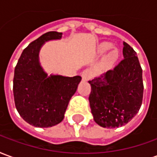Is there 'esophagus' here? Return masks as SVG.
Instances as JSON below:
<instances>
[{
    "mask_svg": "<svg viewBox=\"0 0 157 157\" xmlns=\"http://www.w3.org/2000/svg\"><path fill=\"white\" fill-rule=\"evenodd\" d=\"M82 77L84 81H89L92 78V72L91 70L86 69L85 71H83L82 73Z\"/></svg>",
    "mask_w": 157,
    "mask_h": 157,
    "instance_id": "esophagus-1",
    "label": "esophagus"
}]
</instances>
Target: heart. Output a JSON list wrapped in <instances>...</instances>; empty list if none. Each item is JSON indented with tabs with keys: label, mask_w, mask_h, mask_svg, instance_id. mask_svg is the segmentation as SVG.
Here are the masks:
<instances>
[{
	"label": "heart",
	"mask_w": 157,
	"mask_h": 157,
	"mask_svg": "<svg viewBox=\"0 0 157 157\" xmlns=\"http://www.w3.org/2000/svg\"><path fill=\"white\" fill-rule=\"evenodd\" d=\"M112 48V44H110L109 42H103V43H101L98 46V52L100 55H104L105 53H107ZM118 56H119V53H118V49H116V48L112 49L108 55H106L105 58L103 59V62L107 65H112L117 61V59H118Z\"/></svg>",
	"instance_id": "1"
}]
</instances>
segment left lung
Masks as SVG:
<instances>
[{"label": "left lung", "mask_w": 157, "mask_h": 157, "mask_svg": "<svg viewBox=\"0 0 157 157\" xmlns=\"http://www.w3.org/2000/svg\"><path fill=\"white\" fill-rule=\"evenodd\" d=\"M124 59L89 81V102L94 121L103 128L126 124L139 112L143 99L142 69L136 52L124 42Z\"/></svg>", "instance_id": "left-lung-1"}]
</instances>
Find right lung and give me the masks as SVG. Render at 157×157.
Returning a JSON list of instances; mask_svg holds the SVG:
<instances>
[{"mask_svg":"<svg viewBox=\"0 0 157 157\" xmlns=\"http://www.w3.org/2000/svg\"><path fill=\"white\" fill-rule=\"evenodd\" d=\"M62 33L48 32L33 41L16 65L13 78V95L16 109L29 124L48 128L58 124L65 117L71 97L82 80L50 75L40 65L39 54L45 42L60 39Z\"/></svg>","mask_w":157,"mask_h":157,"instance_id":"1","label":"right lung"}]
</instances>
